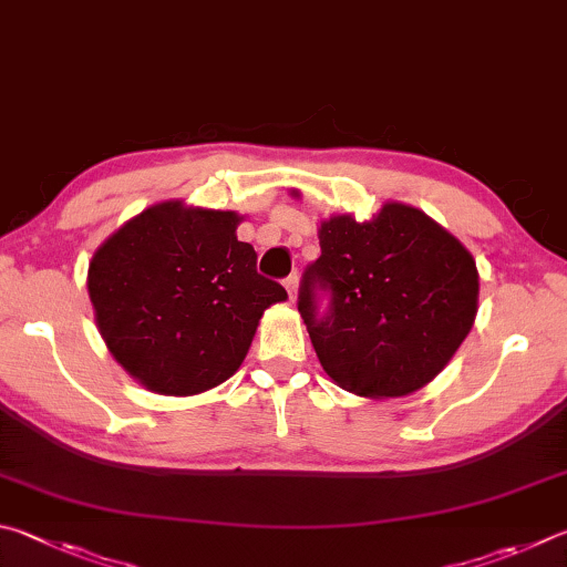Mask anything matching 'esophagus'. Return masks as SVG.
Returning <instances> with one entry per match:
<instances>
[{
	"label": "esophagus",
	"instance_id": "esophagus-1",
	"mask_svg": "<svg viewBox=\"0 0 567 567\" xmlns=\"http://www.w3.org/2000/svg\"><path fill=\"white\" fill-rule=\"evenodd\" d=\"M284 286H286V291H289V296H291V301L296 299V289H299V276L296 274H291L289 278H286L284 281Z\"/></svg>",
	"mask_w": 567,
	"mask_h": 567
}]
</instances>
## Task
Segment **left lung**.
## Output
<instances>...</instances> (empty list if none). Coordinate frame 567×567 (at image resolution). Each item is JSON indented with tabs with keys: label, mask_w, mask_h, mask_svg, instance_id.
<instances>
[{
	"label": "left lung",
	"mask_w": 567,
	"mask_h": 567,
	"mask_svg": "<svg viewBox=\"0 0 567 567\" xmlns=\"http://www.w3.org/2000/svg\"><path fill=\"white\" fill-rule=\"evenodd\" d=\"M306 268L299 311L323 371L355 395L399 399L453 359L478 313V268L421 208L383 204L371 221L331 216ZM330 303L320 311V296Z\"/></svg>",
	"instance_id": "obj_1"
}]
</instances>
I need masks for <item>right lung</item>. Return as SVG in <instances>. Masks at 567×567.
<instances>
[{
  "label": "right lung",
  "mask_w": 567,
  "mask_h": 567,
  "mask_svg": "<svg viewBox=\"0 0 567 567\" xmlns=\"http://www.w3.org/2000/svg\"><path fill=\"white\" fill-rule=\"evenodd\" d=\"M241 216L164 202L96 248L86 289L99 333L148 391L196 395L238 371L258 319L286 289L256 271Z\"/></svg>",
  "instance_id": "1"
}]
</instances>
